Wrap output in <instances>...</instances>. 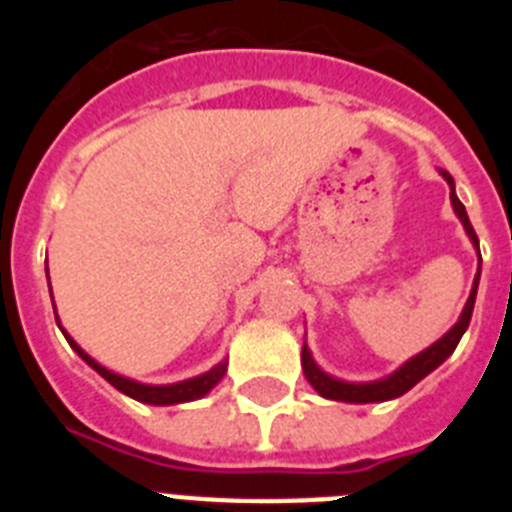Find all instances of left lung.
Returning a JSON list of instances; mask_svg holds the SVG:
<instances>
[{
	"label": "left lung",
	"instance_id": "obj_1",
	"mask_svg": "<svg viewBox=\"0 0 512 512\" xmlns=\"http://www.w3.org/2000/svg\"><path fill=\"white\" fill-rule=\"evenodd\" d=\"M441 174L451 187V205H454V212L459 215L461 225H464V230H467V235H469V241L474 243V248H477V253H479V238H477V233H474L472 223H469L467 210H464V205H461L459 197H456L454 179H451L449 171H441ZM479 266H482V256H479ZM477 287H479V269H477V277H474L467 305H464V310H461V315H459V320H456L454 328H451L446 336L438 338L433 346H428L425 351H420L418 356H413L410 361H405V364H402L397 372H392L390 377L377 379V382H361V384L341 382V379L325 374L323 369L315 364V359H312L310 348L302 346V372H305L307 382L315 387V392H318V395L328 397V400L359 402V405H364V402L395 400V397L405 395L408 390H413L420 379L428 377V374H431L436 366H441L443 361L454 354V348L459 346L461 336H464V330L469 328V320H472L474 300H477Z\"/></svg>",
	"mask_w": 512,
	"mask_h": 512
}]
</instances>
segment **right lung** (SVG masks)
<instances>
[{"label": "right lung", "instance_id": "1", "mask_svg": "<svg viewBox=\"0 0 512 512\" xmlns=\"http://www.w3.org/2000/svg\"><path fill=\"white\" fill-rule=\"evenodd\" d=\"M45 271H48V269H45ZM56 323H58V315H56ZM58 328H61V323H58ZM63 336H66V341L71 343V348H74L76 354L87 361L94 372L102 374V377L107 379V382H110L115 390H120L122 395L133 397V400H138V402H146V405H179V402L200 400V397H205L207 392H210L212 387H215V384L225 377V369H228V361H220L217 366H212L210 372L200 374V377L184 379V382H176V384H140V382H135V379L120 377V374L110 372V369H104L102 364H97V361H94L92 356L87 354V351H81L79 343H76L74 338L66 333V330H63Z\"/></svg>", "mask_w": 512, "mask_h": 512}]
</instances>
